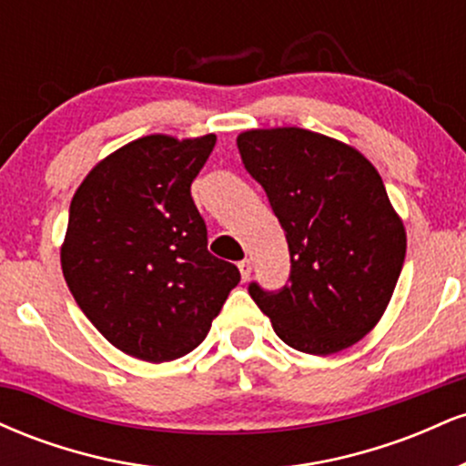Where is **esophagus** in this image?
<instances>
[{
  "instance_id": "34e87169",
  "label": "esophagus",
  "mask_w": 466,
  "mask_h": 466,
  "mask_svg": "<svg viewBox=\"0 0 466 466\" xmlns=\"http://www.w3.org/2000/svg\"><path fill=\"white\" fill-rule=\"evenodd\" d=\"M238 271H240V278H243V280H248V278L251 276V263H249V258H243L238 263Z\"/></svg>"
}]
</instances>
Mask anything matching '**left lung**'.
I'll list each match as a JSON object with an SVG mask.
<instances>
[{
    "label": "left lung",
    "mask_w": 466,
    "mask_h": 466,
    "mask_svg": "<svg viewBox=\"0 0 466 466\" xmlns=\"http://www.w3.org/2000/svg\"><path fill=\"white\" fill-rule=\"evenodd\" d=\"M237 144L291 256L287 285L249 282L251 300L291 349L333 355L357 344L386 311L408 245L377 168L349 144L298 127L251 129Z\"/></svg>",
    "instance_id": "1"
}]
</instances>
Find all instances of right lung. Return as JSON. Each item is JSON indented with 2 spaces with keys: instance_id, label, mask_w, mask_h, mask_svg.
<instances>
[{
  "instance_id": "add662e5",
  "label": "right lung",
  "mask_w": 466,
  "mask_h": 466,
  "mask_svg": "<svg viewBox=\"0 0 466 466\" xmlns=\"http://www.w3.org/2000/svg\"><path fill=\"white\" fill-rule=\"evenodd\" d=\"M217 136H147L83 179L69 206L61 267L74 300L106 341L162 363L206 339L237 265L208 251L190 184Z\"/></svg>"
}]
</instances>
